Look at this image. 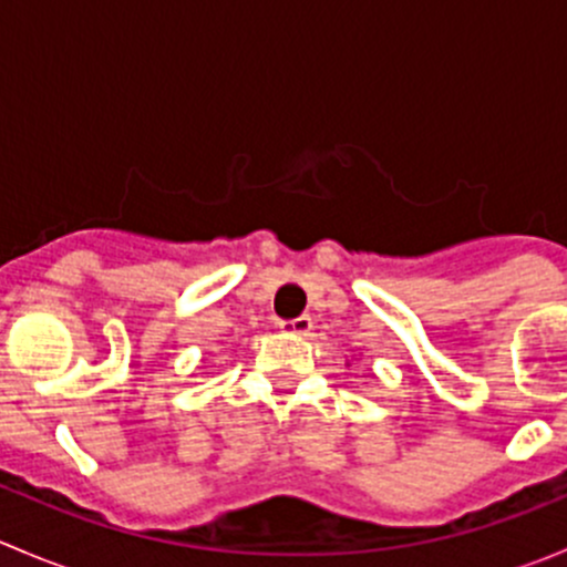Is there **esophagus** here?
Masks as SVG:
<instances>
[{
  "label": "esophagus",
  "mask_w": 567,
  "mask_h": 567,
  "mask_svg": "<svg viewBox=\"0 0 567 567\" xmlns=\"http://www.w3.org/2000/svg\"><path fill=\"white\" fill-rule=\"evenodd\" d=\"M279 329L285 334H307L312 329V318L310 316H299V318H290V320H279Z\"/></svg>",
  "instance_id": "esophagus-1"
}]
</instances>
